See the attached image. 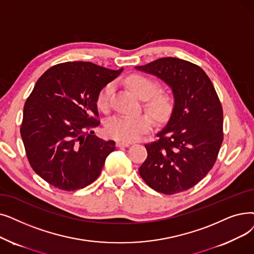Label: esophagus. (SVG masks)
Segmentation results:
<instances>
[{
	"instance_id": "34e87169",
	"label": "esophagus",
	"mask_w": 254,
	"mask_h": 254,
	"mask_svg": "<svg viewBox=\"0 0 254 254\" xmlns=\"http://www.w3.org/2000/svg\"><path fill=\"white\" fill-rule=\"evenodd\" d=\"M129 145H130V143H128V142H123V141H117L116 142L117 147H128Z\"/></svg>"
}]
</instances>
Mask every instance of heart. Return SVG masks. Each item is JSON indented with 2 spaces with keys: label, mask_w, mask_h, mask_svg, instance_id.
I'll return each mask as SVG.
<instances>
[{
  "label": "heart",
  "mask_w": 254,
  "mask_h": 254,
  "mask_svg": "<svg viewBox=\"0 0 254 254\" xmlns=\"http://www.w3.org/2000/svg\"><path fill=\"white\" fill-rule=\"evenodd\" d=\"M129 89L142 100H147V111L158 121H165L172 111L171 97L164 93H157L159 85L156 81L142 74H131L126 80ZM114 91L112 83L107 84L97 95L96 105L102 111L110 107V97ZM153 121L148 114L139 116L116 115L110 118L105 126L106 134L123 142H133L140 139L152 128Z\"/></svg>",
  "instance_id": "b5f03b06"
}]
</instances>
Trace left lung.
I'll return each instance as SVG.
<instances>
[{
	"instance_id": "8db88e82",
	"label": "left lung",
	"mask_w": 254,
	"mask_h": 254,
	"mask_svg": "<svg viewBox=\"0 0 254 254\" xmlns=\"http://www.w3.org/2000/svg\"><path fill=\"white\" fill-rule=\"evenodd\" d=\"M135 68L158 76L174 97L159 140L145 144L147 158L139 174L163 194L189 190L213 168L223 142V110L214 85L199 66L179 58H160Z\"/></svg>"
}]
</instances>
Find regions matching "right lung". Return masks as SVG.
Returning <instances> with one entry per match:
<instances>
[{"label":"right lung","instance_id":"right-lung-1","mask_svg":"<svg viewBox=\"0 0 254 254\" xmlns=\"http://www.w3.org/2000/svg\"><path fill=\"white\" fill-rule=\"evenodd\" d=\"M123 70L91 62H65L36 82L24 107L20 135L31 167L50 185L64 191L80 190L101 174L115 142L88 130L100 125L98 93Z\"/></svg>","mask_w":254,"mask_h":254}]
</instances>
